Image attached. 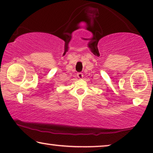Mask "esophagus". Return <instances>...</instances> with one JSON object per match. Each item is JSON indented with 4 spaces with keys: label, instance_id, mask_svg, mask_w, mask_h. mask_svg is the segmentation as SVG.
I'll return each mask as SVG.
<instances>
[{
    "label": "esophagus",
    "instance_id": "1",
    "mask_svg": "<svg viewBox=\"0 0 153 153\" xmlns=\"http://www.w3.org/2000/svg\"><path fill=\"white\" fill-rule=\"evenodd\" d=\"M77 76V77H78L79 79H82L83 77V74H82V73H78Z\"/></svg>",
    "mask_w": 153,
    "mask_h": 153
}]
</instances>
